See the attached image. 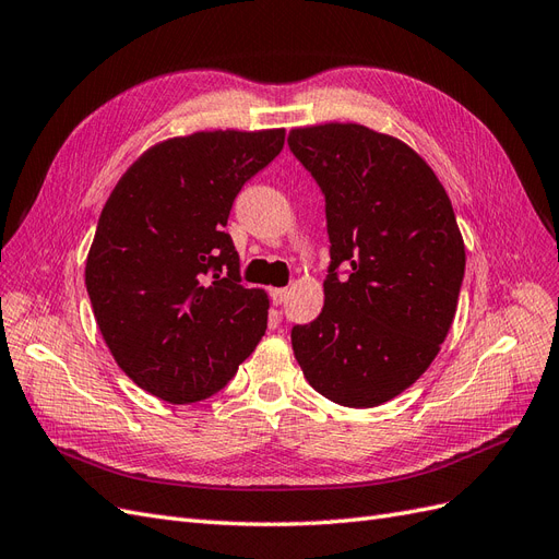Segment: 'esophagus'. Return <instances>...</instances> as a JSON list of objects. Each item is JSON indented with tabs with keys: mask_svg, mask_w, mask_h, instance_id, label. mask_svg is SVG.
I'll list each match as a JSON object with an SVG mask.
<instances>
[{
	"mask_svg": "<svg viewBox=\"0 0 559 559\" xmlns=\"http://www.w3.org/2000/svg\"><path fill=\"white\" fill-rule=\"evenodd\" d=\"M271 301H274V305H283L285 301V297H288V290L285 288H271Z\"/></svg>",
	"mask_w": 559,
	"mask_h": 559,
	"instance_id": "obj_1",
	"label": "esophagus"
}]
</instances>
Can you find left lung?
Instances as JSON below:
<instances>
[{
    "mask_svg": "<svg viewBox=\"0 0 559 559\" xmlns=\"http://www.w3.org/2000/svg\"><path fill=\"white\" fill-rule=\"evenodd\" d=\"M288 145L325 194L332 260L321 316L293 328L295 358L328 401L377 407L428 370L452 328L466 269L452 201L419 152L362 123L293 129Z\"/></svg>",
    "mask_w": 559,
    "mask_h": 559,
    "instance_id": "left-lung-1",
    "label": "left lung"
}]
</instances>
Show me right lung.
<instances>
[{"mask_svg": "<svg viewBox=\"0 0 559 559\" xmlns=\"http://www.w3.org/2000/svg\"><path fill=\"white\" fill-rule=\"evenodd\" d=\"M283 142L285 129L168 138L105 201L86 258L95 323L119 368L166 403L217 393L262 340L269 297L241 285L225 227Z\"/></svg>", "mask_w": 559, "mask_h": 559, "instance_id": "1", "label": "right lung"}]
</instances>
